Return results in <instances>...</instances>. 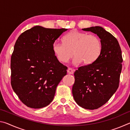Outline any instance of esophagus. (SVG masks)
<instances>
[{
	"label": "esophagus",
	"mask_w": 130,
	"mask_h": 130,
	"mask_svg": "<svg viewBox=\"0 0 130 130\" xmlns=\"http://www.w3.org/2000/svg\"><path fill=\"white\" fill-rule=\"evenodd\" d=\"M74 70H75L73 69H72V68H68V73H69V74H72L74 73Z\"/></svg>",
	"instance_id": "esophagus-1"
}]
</instances>
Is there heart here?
I'll list each match as a JSON object with an SVG mask.
<instances>
[{
  "label": "heart",
  "instance_id": "b5f03b06",
  "mask_svg": "<svg viewBox=\"0 0 130 130\" xmlns=\"http://www.w3.org/2000/svg\"><path fill=\"white\" fill-rule=\"evenodd\" d=\"M63 43L54 42L53 49L58 60L66 63L73 56L76 64L82 62L85 65L94 62L100 56L102 43L99 37L73 30L62 38Z\"/></svg>",
  "mask_w": 130,
  "mask_h": 130
}]
</instances>
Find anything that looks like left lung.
Wrapping results in <instances>:
<instances>
[{
  "instance_id": "8db88e82",
  "label": "left lung",
  "mask_w": 130,
  "mask_h": 130,
  "mask_svg": "<svg viewBox=\"0 0 130 130\" xmlns=\"http://www.w3.org/2000/svg\"><path fill=\"white\" fill-rule=\"evenodd\" d=\"M96 34L102 50L94 62L82 66L74 73V99L79 106L96 109L105 104L118 89L122 68V50L116 38L99 26L83 29Z\"/></svg>"
}]
</instances>
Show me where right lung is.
I'll list each match as a JSON object with an SVG mask.
<instances>
[{"mask_svg": "<svg viewBox=\"0 0 130 130\" xmlns=\"http://www.w3.org/2000/svg\"><path fill=\"white\" fill-rule=\"evenodd\" d=\"M66 28L36 26L22 33L11 58V84L24 104L31 108L51 103L68 68L55 56L53 45Z\"/></svg>", "mask_w": 130, "mask_h": 130, "instance_id": "add662e5", "label": "right lung"}]
</instances>
